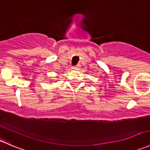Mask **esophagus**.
Masks as SVG:
<instances>
[{
	"label": "esophagus",
	"mask_w": 150,
	"mask_h": 150,
	"mask_svg": "<svg viewBox=\"0 0 150 150\" xmlns=\"http://www.w3.org/2000/svg\"><path fill=\"white\" fill-rule=\"evenodd\" d=\"M79 67H80V65H79V64H78V65L74 66L73 67H72V69H78Z\"/></svg>",
	"instance_id": "34e87169"
}]
</instances>
